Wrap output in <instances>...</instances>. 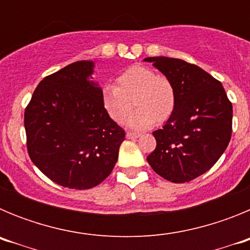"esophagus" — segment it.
Wrapping results in <instances>:
<instances>
[{
    "label": "esophagus",
    "mask_w": 250,
    "mask_h": 250,
    "mask_svg": "<svg viewBox=\"0 0 250 250\" xmlns=\"http://www.w3.org/2000/svg\"><path fill=\"white\" fill-rule=\"evenodd\" d=\"M139 136H140V134H136V132H126L127 139H138Z\"/></svg>",
    "instance_id": "34e87169"
}]
</instances>
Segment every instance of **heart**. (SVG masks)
Segmentation results:
<instances>
[{
  "label": "heart",
  "mask_w": 250,
  "mask_h": 250,
  "mask_svg": "<svg viewBox=\"0 0 250 250\" xmlns=\"http://www.w3.org/2000/svg\"><path fill=\"white\" fill-rule=\"evenodd\" d=\"M101 105L111 120L123 124L131 111V100L138 109L129 119V126L136 130L164 123L171 116L176 105L173 83L164 75L146 66H131L116 79V86L101 89Z\"/></svg>",
  "instance_id": "obj_1"
}]
</instances>
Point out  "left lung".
Returning <instances> with one entry per match:
<instances>
[{
  "label": "left lung",
  "mask_w": 250,
  "mask_h": 250,
  "mask_svg": "<svg viewBox=\"0 0 250 250\" xmlns=\"http://www.w3.org/2000/svg\"><path fill=\"white\" fill-rule=\"evenodd\" d=\"M176 91L175 110L152 132L155 150L146 158L152 170L173 183L207 173L228 146L233 106L222 83L199 66L171 57H146Z\"/></svg>",
  "instance_id": "left-lung-1"
}]
</instances>
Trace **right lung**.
I'll list each match as a JSON object with an SVG mask.
<instances>
[{"label": "right lung", "instance_id": "1", "mask_svg": "<svg viewBox=\"0 0 250 250\" xmlns=\"http://www.w3.org/2000/svg\"><path fill=\"white\" fill-rule=\"evenodd\" d=\"M92 61H77L43 79L25 110L31 160L48 179L70 189H90L111 174L125 131L101 105L89 77Z\"/></svg>", "mask_w": 250, "mask_h": 250}]
</instances>
